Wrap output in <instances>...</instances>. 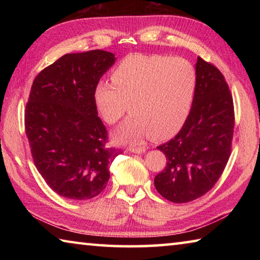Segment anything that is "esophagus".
I'll return each mask as SVG.
<instances>
[{"mask_svg":"<svg viewBox=\"0 0 260 260\" xmlns=\"http://www.w3.org/2000/svg\"><path fill=\"white\" fill-rule=\"evenodd\" d=\"M129 151L134 152V153H143V152L147 151V149L144 147H138V148L132 147V148H129Z\"/></svg>","mask_w":260,"mask_h":260,"instance_id":"1","label":"esophagus"}]
</instances>
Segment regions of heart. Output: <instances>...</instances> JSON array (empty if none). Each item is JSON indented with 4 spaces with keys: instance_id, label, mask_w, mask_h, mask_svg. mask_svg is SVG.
Instances as JSON below:
<instances>
[{
    "instance_id": "1",
    "label": "heart",
    "mask_w": 260,
    "mask_h": 260,
    "mask_svg": "<svg viewBox=\"0 0 260 260\" xmlns=\"http://www.w3.org/2000/svg\"><path fill=\"white\" fill-rule=\"evenodd\" d=\"M112 83L100 81L94 101L103 119L112 125L132 113L114 138L139 140L152 135L169 139L182 128L190 112L197 87L196 70L179 57L133 54L111 73Z\"/></svg>"
}]
</instances>
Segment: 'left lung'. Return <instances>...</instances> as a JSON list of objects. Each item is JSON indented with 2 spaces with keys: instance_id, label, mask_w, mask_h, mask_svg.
I'll use <instances>...</instances> for the list:
<instances>
[{
  "instance_id": "1",
  "label": "left lung",
  "mask_w": 260,
  "mask_h": 260,
  "mask_svg": "<svg viewBox=\"0 0 260 260\" xmlns=\"http://www.w3.org/2000/svg\"><path fill=\"white\" fill-rule=\"evenodd\" d=\"M197 87L186 122L173 139L157 147L166 166L155 177L157 191L173 203H188L212 188L231 156L234 104L221 72L201 57Z\"/></svg>"
}]
</instances>
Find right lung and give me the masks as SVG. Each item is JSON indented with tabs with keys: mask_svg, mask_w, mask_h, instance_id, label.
Listing matches in <instances>:
<instances>
[{
	"mask_svg": "<svg viewBox=\"0 0 260 260\" xmlns=\"http://www.w3.org/2000/svg\"><path fill=\"white\" fill-rule=\"evenodd\" d=\"M112 52L67 54L38 74L25 111V129L39 173L65 199L85 201L102 192L119 150L107 148L94 88L112 67Z\"/></svg>",
	"mask_w": 260,
	"mask_h": 260,
	"instance_id": "1",
	"label": "right lung"
}]
</instances>
